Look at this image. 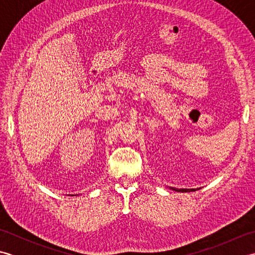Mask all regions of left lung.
Segmentation results:
<instances>
[{"label": "left lung", "mask_w": 255, "mask_h": 255, "mask_svg": "<svg viewBox=\"0 0 255 255\" xmlns=\"http://www.w3.org/2000/svg\"><path fill=\"white\" fill-rule=\"evenodd\" d=\"M171 189L175 192H181V193H187V192H194V191H197L198 188H175V187H170Z\"/></svg>", "instance_id": "left-lung-1"}]
</instances>
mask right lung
Masks as SVG:
<instances>
[{"label": "right lung", "instance_id": "add662e5", "mask_svg": "<svg viewBox=\"0 0 255 255\" xmlns=\"http://www.w3.org/2000/svg\"><path fill=\"white\" fill-rule=\"evenodd\" d=\"M72 196H74V195H72Z\"/></svg>", "mask_w": 255, "mask_h": 255}]
</instances>
